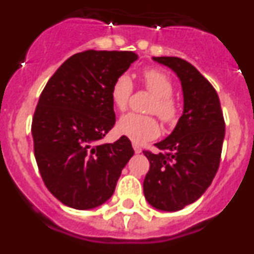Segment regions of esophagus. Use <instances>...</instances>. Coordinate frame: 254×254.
I'll return each mask as SVG.
<instances>
[{
    "label": "esophagus",
    "mask_w": 254,
    "mask_h": 254,
    "mask_svg": "<svg viewBox=\"0 0 254 254\" xmlns=\"http://www.w3.org/2000/svg\"><path fill=\"white\" fill-rule=\"evenodd\" d=\"M132 146H133V150H134V152H136V154H140V152H141V147L138 146L137 143H133Z\"/></svg>",
    "instance_id": "esophagus-1"
}]
</instances>
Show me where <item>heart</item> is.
<instances>
[{"label": "heart", "mask_w": 254, "mask_h": 254, "mask_svg": "<svg viewBox=\"0 0 254 254\" xmlns=\"http://www.w3.org/2000/svg\"><path fill=\"white\" fill-rule=\"evenodd\" d=\"M141 81L147 91L154 95L150 112L156 113L164 122H173L178 114V107L176 100L172 98L173 82L167 73L160 69H145L141 75ZM133 85L128 75H120L114 80L111 87V98L114 107L118 111H126L128 107L129 98L132 95ZM118 131L127 136L129 140L136 143H142L152 140L159 134L158 121L151 116H140V114L128 113L121 117L118 122Z\"/></svg>", "instance_id": "obj_1"}]
</instances>
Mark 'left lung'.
<instances>
[{"label":"left lung","instance_id":"left-lung-1","mask_svg":"<svg viewBox=\"0 0 254 254\" xmlns=\"http://www.w3.org/2000/svg\"><path fill=\"white\" fill-rule=\"evenodd\" d=\"M181 80L183 113L167 138L155 143L165 154L143 151L150 169L143 194L152 207L178 211L199 198L217 169L225 122L217 93L194 66L178 57H152Z\"/></svg>","mask_w":254,"mask_h":254}]
</instances>
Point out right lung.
I'll list each match as a JSON object with an SVG mask.
<instances>
[{
	"mask_svg": "<svg viewBox=\"0 0 254 254\" xmlns=\"http://www.w3.org/2000/svg\"><path fill=\"white\" fill-rule=\"evenodd\" d=\"M137 58L128 51L76 53L40 94L31 123L35 160L49 192L68 207L90 210L107 202L133 156L126 136L98 142L116 123L112 85Z\"/></svg>",
	"mask_w": 254,
	"mask_h": 254,
	"instance_id": "1",
	"label": "right lung"
}]
</instances>
